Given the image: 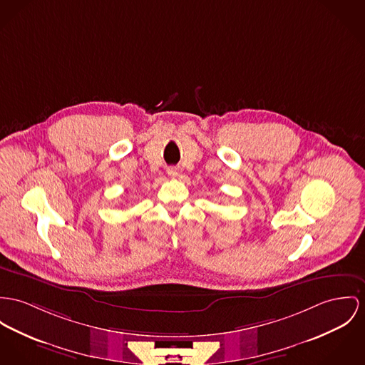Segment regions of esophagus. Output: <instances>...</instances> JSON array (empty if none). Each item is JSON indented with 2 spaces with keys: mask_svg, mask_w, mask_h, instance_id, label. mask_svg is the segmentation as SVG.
<instances>
[{
  "mask_svg": "<svg viewBox=\"0 0 365 365\" xmlns=\"http://www.w3.org/2000/svg\"><path fill=\"white\" fill-rule=\"evenodd\" d=\"M167 173H168L170 178H176L179 175V169L176 168V167H168L167 168Z\"/></svg>",
  "mask_w": 365,
  "mask_h": 365,
  "instance_id": "1",
  "label": "esophagus"
}]
</instances>
